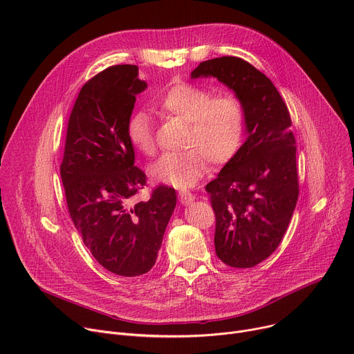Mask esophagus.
I'll return each instance as SVG.
<instances>
[{"label":"esophagus","mask_w":354,"mask_h":354,"mask_svg":"<svg viewBox=\"0 0 354 354\" xmlns=\"http://www.w3.org/2000/svg\"><path fill=\"white\" fill-rule=\"evenodd\" d=\"M179 201H180V203H183V205H189L191 202L195 201V195L191 194L189 191H180V192H179Z\"/></svg>","instance_id":"esophagus-1"}]
</instances>
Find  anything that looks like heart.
I'll list each match as a JSON object with an SVG mask.
<instances>
[{"label": "heart", "mask_w": 354, "mask_h": 354, "mask_svg": "<svg viewBox=\"0 0 354 354\" xmlns=\"http://www.w3.org/2000/svg\"><path fill=\"white\" fill-rule=\"evenodd\" d=\"M153 109L163 118L185 121L183 147L178 153H165L151 165L153 180L180 189L194 186L203 175L206 159L225 163L241 148L245 133V109L230 93L212 97L205 86L176 82L152 100ZM132 147L144 155L156 149L153 128L144 111L133 112L127 124Z\"/></svg>", "instance_id": "obj_1"}]
</instances>
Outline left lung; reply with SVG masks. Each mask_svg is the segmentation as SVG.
<instances>
[{
	"label": "left lung",
	"instance_id": "left-lung-1",
	"mask_svg": "<svg viewBox=\"0 0 354 354\" xmlns=\"http://www.w3.org/2000/svg\"><path fill=\"white\" fill-rule=\"evenodd\" d=\"M191 77L218 78L245 109V144L206 191L216 218L218 257L230 268H253L283 239L299 196L290 113L273 82L242 58L203 61Z\"/></svg>",
	"mask_w": 354,
	"mask_h": 354
}]
</instances>
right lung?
Listing matches in <instances>:
<instances>
[{
  "label": "right lung",
  "mask_w": 354,
  "mask_h": 354,
  "mask_svg": "<svg viewBox=\"0 0 354 354\" xmlns=\"http://www.w3.org/2000/svg\"><path fill=\"white\" fill-rule=\"evenodd\" d=\"M145 88L136 65H113L91 78L69 115L59 168L84 245L102 268L125 277L152 269L176 206L175 189L165 185L131 205L147 175L133 165L127 124Z\"/></svg>",
  "instance_id": "right-lung-1"
}]
</instances>
